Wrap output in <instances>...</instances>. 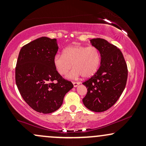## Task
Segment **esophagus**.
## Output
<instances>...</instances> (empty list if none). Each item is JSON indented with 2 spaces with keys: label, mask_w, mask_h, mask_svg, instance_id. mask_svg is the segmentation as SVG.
<instances>
[{
  "label": "esophagus",
  "mask_w": 146,
  "mask_h": 146,
  "mask_svg": "<svg viewBox=\"0 0 146 146\" xmlns=\"http://www.w3.org/2000/svg\"><path fill=\"white\" fill-rule=\"evenodd\" d=\"M73 84L74 87H77L80 84V82H73Z\"/></svg>",
  "instance_id": "esophagus-1"
}]
</instances>
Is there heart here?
Segmentation results:
<instances>
[{
  "mask_svg": "<svg viewBox=\"0 0 146 146\" xmlns=\"http://www.w3.org/2000/svg\"><path fill=\"white\" fill-rule=\"evenodd\" d=\"M101 56L99 50L93 46L72 45L66 48L62 54H57L53 64L60 75H66L73 64L74 69L70 78L82 76L88 78L94 75L100 67Z\"/></svg>",
  "mask_w": 146,
  "mask_h": 146,
  "instance_id": "heart-1",
  "label": "heart"
}]
</instances>
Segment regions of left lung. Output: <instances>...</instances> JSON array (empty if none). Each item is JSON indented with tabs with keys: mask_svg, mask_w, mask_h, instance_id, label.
I'll use <instances>...</instances> for the list:
<instances>
[{
	"mask_svg": "<svg viewBox=\"0 0 146 146\" xmlns=\"http://www.w3.org/2000/svg\"><path fill=\"white\" fill-rule=\"evenodd\" d=\"M90 42L99 50L101 65L91 78L82 83L87 88L84 104L94 112H104L116 103L124 90L128 78V67L121 51L102 38Z\"/></svg>",
	"mask_w": 146,
	"mask_h": 146,
	"instance_id": "8db88e82",
	"label": "left lung"
}]
</instances>
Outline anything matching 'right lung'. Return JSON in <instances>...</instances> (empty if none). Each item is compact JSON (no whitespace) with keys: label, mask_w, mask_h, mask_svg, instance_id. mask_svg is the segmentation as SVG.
I'll return each mask as SVG.
<instances>
[{"label":"right lung","mask_w":146,"mask_h":146,"mask_svg":"<svg viewBox=\"0 0 146 146\" xmlns=\"http://www.w3.org/2000/svg\"><path fill=\"white\" fill-rule=\"evenodd\" d=\"M58 50L56 39L38 38L24 45L16 66V83L22 98L38 113H51L62 104L73 85L60 75L53 64Z\"/></svg>","instance_id":"right-lung-1"}]
</instances>
